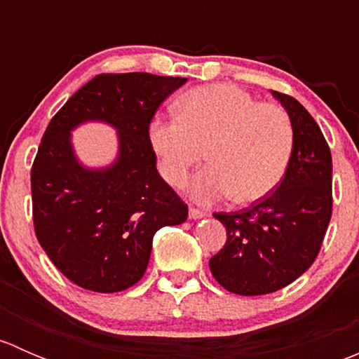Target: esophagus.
I'll use <instances>...</instances> for the list:
<instances>
[{
	"mask_svg": "<svg viewBox=\"0 0 359 359\" xmlns=\"http://www.w3.org/2000/svg\"><path fill=\"white\" fill-rule=\"evenodd\" d=\"M208 213L205 212V210H200V208H194V206H191L189 208V217L191 219H201V217H206Z\"/></svg>",
	"mask_w": 359,
	"mask_h": 359,
	"instance_id": "obj_1",
	"label": "esophagus"
}]
</instances>
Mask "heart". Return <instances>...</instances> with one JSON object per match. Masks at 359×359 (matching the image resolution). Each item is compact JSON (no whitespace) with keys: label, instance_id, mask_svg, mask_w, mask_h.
Segmentation results:
<instances>
[{"label":"heart","instance_id":"obj_1","mask_svg":"<svg viewBox=\"0 0 359 359\" xmlns=\"http://www.w3.org/2000/svg\"><path fill=\"white\" fill-rule=\"evenodd\" d=\"M149 140L165 180L180 187L203 159L210 165L189 186L196 201L233 196L252 203L283 179L293 153L292 119L276 104L257 102L234 85H208L182 95L179 116L154 118Z\"/></svg>","mask_w":359,"mask_h":359}]
</instances>
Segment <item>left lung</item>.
<instances>
[{"instance_id": "1", "label": "left lung", "mask_w": 359, "mask_h": 359, "mask_svg": "<svg viewBox=\"0 0 359 359\" xmlns=\"http://www.w3.org/2000/svg\"><path fill=\"white\" fill-rule=\"evenodd\" d=\"M292 119L293 153L278 189L240 212L213 213L227 241L210 259L213 278L238 295L281 290L320 253L332 217V154L320 126L287 93L273 92Z\"/></svg>"}]
</instances>
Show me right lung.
<instances>
[{"label":"right lung","instance_id":"obj_1","mask_svg":"<svg viewBox=\"0 0 359 359\" xmlns=\"http://www.w3.org/2000/svg\"><path fill=\"white\" fill-rule=\"evenodd\" d=\"M186 78L149 72L97 74L48 123L31 168L32 220L53 266L78 287L112 293L133 287L149 264L153 238L187 219V205L159 177L149 125ZM118 130L109 169L88 170L68 133L85 121Z\"/></svg>","mask_w":359,"mask_h":359}]
</instances>
